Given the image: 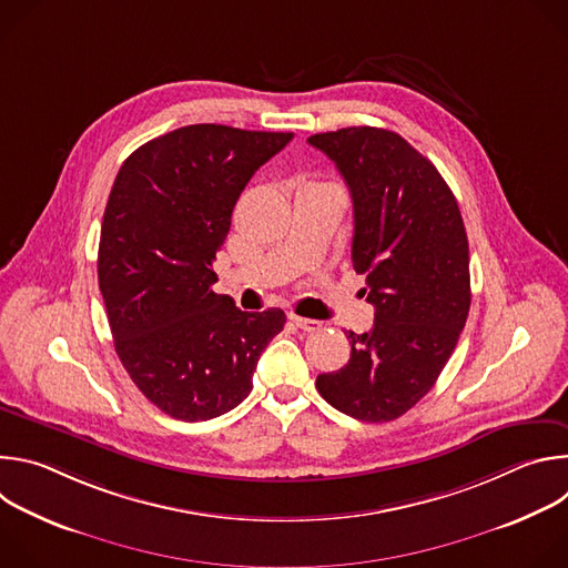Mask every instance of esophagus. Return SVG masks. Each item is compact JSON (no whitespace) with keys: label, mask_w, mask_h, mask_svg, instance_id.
Wrapping results in <instances>:
<instances>
[{"label":"esophagus","mask_w":568,"mask_h":568,"mask_svg":"<svg viewBox=\"0 0 568 568\" xmlns=\"http://www.w3.org/2000/svg\"><path fill=\"white\" fill-rule=\"evenodd\" d=\"M290 321L294 323L296 328H301V331H305V333H314V331H318V328H321V323H318V321H314V318H305V316H298V314H294V312H290Z\"/></svg>","instance_id":"obj_1"}]
</instances>
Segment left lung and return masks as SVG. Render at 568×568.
<instances>
[{
    "label": "left lung",
    "mask_w": 568,
    "mask_h": 568,
    "mask_svg": "<svg viewBox=\"0 0 568 568\" xmlns=\"http://www.w3.org/2000/svg\"><path fill=\"white\" fill-rule=\"evenodd\" d=\"M344 178L355 213L353 267L375 307L351 359L316 377L328 404L364 423H388L429 393L465 328L469 247L454 193L409 141L357 125L312 134Z\"/></svg>",
    "instance_id": "1"
}]
</instances>
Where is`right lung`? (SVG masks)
<instances>
[{
	"label": "right lung",
	"mask_w": 568,
	"mask_h": 568,
	"mask_svg": "<svg viewBox=\"0 0 568 568\" xmlns=\"http://www.w3.org/2000/svg\"><path fill=\"white\" fill-rule=\"evenodd\" d=\"M292 136L186 125L136 148L114 180L99 287L123 368L171 418L197 423L237 407L285 326L278 307L242 312L215 294L213 261L240 193Z\"/></svg>",
	"instance_id": "right-lung-1"
}]
</instances>
